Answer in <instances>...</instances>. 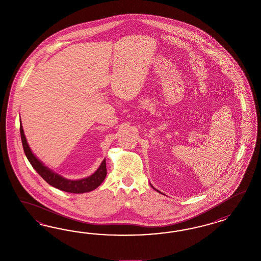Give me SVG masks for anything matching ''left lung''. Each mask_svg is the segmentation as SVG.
<instances>
[{
	"instance_id": "8db88e82",
	"label": "left lung",
	"mask_w": 261,
	"mask_h": 261,
	"mask_svg": "<svg viewBox=\"0 0 261 261\" xmlns=\"http://www.w3.org/2000/svg\"><path fill=\"white\" fill-rule=\"evenodd\" d=\"M150 186H151V187H152V188H153V186H152V185H151V184H150ZM153 189H154V188H153Z\"/></svg>"
}]
</instances>
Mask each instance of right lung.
I'll use <instances>...</instances> for the list:
<instances>
[{"mask_svg": "<svg viewBox=\"0 0 261 261\" xmlns=\"http://www.w3.org/2000/svg\"><path fill=\"white\" fill-rule=\"evenodd\" d=\"M20 133H21V139H22L24 154L29 160V162L31 163L32 167L48 185L55 187L56 189L63 190L66 192H70V193H76V194L85 193V192L95 190L104 181L106 174H107L105 159L103 160L102 163L100 164V166H98V168L95 170V172L86 178L79 179V180L66 179V178H64L63 176L56 173L54 170H51L50 168L45 166L39 159L32 153V149L27 142L24 129L22 126V122L20 123Z\"/></svg>", "mask_w": 261, "mask_h": 261, "instance_id": "right-lung-1", "label": "right lung"}]
</instances>
